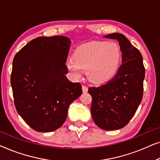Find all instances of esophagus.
Returning <instances> with one entry per match:
<instances>
[{
  "label": "esophagus",
  "instance_id": "34e87169",
  "mask_svg": "<svg viewBox=\"0 0 160 160\" xmlns=\"http://www.w3.org/2000/svg\"><path fill=\"white\" fill-rule=\"evenodd\" d=\"M82 91H83V92H87L88 91V87H87V86H84V85H83Z\"/></svg>",
  "mask_w": 160,
  "mask_h": 160
}]
</instances>
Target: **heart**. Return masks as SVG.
<instances>
[{"mask_svg":"<svg viewBox=\"0 0 160 160\" xmlns=\"http://www.w3.org/2000/svg\"><path fill=\"white\" fill-rule=\"evenodd\" d=\"M121 60L122 51L117 43L95 41L78 47L73 58L68 59L66 65L76 78L82 76V71H87L89 81L103 84L117 73Z\"/></svg>","mask_w":160,"mask_h":160,"instance_id":"obj_1","label":"heart"}]
</instances>
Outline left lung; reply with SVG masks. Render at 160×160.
<instances>
[{
  "instance_id": "1",
  "label": "left lung",
  "mask_w": 160,
  "mask_h": 160,
  "mask_svg": "<svg viewBox=\"0 0 160 160\" xmlns=\"http://www.w3.org/2000/svg\"><path fill=\"white\" fill-rule=\"evenodd\" d=\"M104 37L119 41L122 64L117 73L106 84L89 87L92 99L91 113L100 128L119 130L129 123L141 103L145 68L141 52L124 35L116 32Z\"/></svg>"
}]
</instances>
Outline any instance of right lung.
Here are the masks:
<instances>
[{"mask_svg":"<svg viewBox=\"0 0 160 160\" xmlns=\"http://www.w3.org/2000/svg\"><path fill=\"white\" fill-rule=\"evenodd\" d=\"M70 45L65 36L38 37L22 48L13 60L11 84L15 107L38 132L60 128L70 104L82 94V84L65 76Z\"/></svg>","mask_w":160,"mask_h":160,"instance_id":"add662e5","label":"right lung"}]
</instances>
